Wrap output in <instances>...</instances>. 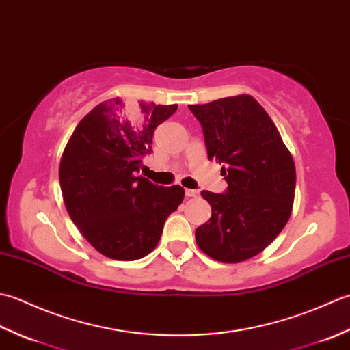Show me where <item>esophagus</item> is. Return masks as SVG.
Returning a JSON list of instances; mask_svg holds the SVG:
<instances>
[{
	"label": "esophagus",
	"instance_id": "obj_1",
	"mask_svg": "<svg viewBox=\"0 0 350 350\" xmlns=\"http://www.w3.org/2000/svg\"><path fill=\"white\" fill-rule=\"evenodd\" d=\"M198 195H199L198 190H191V189L185 190V196H187V198H196Z\"/></svg>",
	"mask_w": 350,
	"mask_h": 350
}]
</instances>
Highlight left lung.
<instances>
[{"mask_svg":"<svg viewBox=\"0 0 350 350\" xmlns=\"http://www.w3.org/2000/svg\"><path fill=\"white\" fill-rule=\"evenodd\" d=\"M189 109L202 125L208 160L222 163L228 183L225 193H201L211 217L196 228V243L216 261H246L265 251L288 222L296 189L293 157L251 95Z\"/></svg>","mask_w":350,"mask_h":350,"instance_id":"obj_1","label":"left lung"}]
</instances>
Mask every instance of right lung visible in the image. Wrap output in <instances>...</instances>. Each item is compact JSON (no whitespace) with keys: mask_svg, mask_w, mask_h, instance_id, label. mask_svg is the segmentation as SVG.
I'll return each mask as SVG.
<instances>
[{"mask_svg":"<svg viewBox=\"0 0 350 350\" xmlns=\"http://www.w3.org/2000/svg\"><path fill=\"white\" fill-rule=\"evenodd\" d=\"M178 105L140 103L126 113L120 98L85 115L63 151L59 178L69 217L99 254L144 258L159 245L163 225L184 199L181 185L161 187L137 176L155 128Z\"/></svg>","mask_w":350,"mask_h":350,"instance_id":"obj_1","label":"right lung"}]
</instances>
